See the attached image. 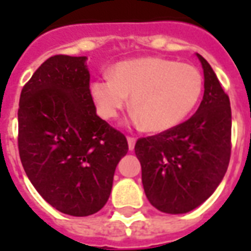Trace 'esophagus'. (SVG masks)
I'll return each instance as SVG.
<instances>
[{
  "mask_svg": "<svg viewBox=\"0 0 251 251\" xmlns=\"http://www.w3.org/2000/svg\"><path fill=\"white\" fill-rule=\"evenodd\" d=\"M127 144H129V149L133 151V149H134V145H136V138H134V137H127Z\"/></svg>",
  "mask_w": 251,
  "mask_h": 251,
  "instance_id": "esophagus-1",
  "label": "esophagus"
}]
</instances>
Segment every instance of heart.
Wrapping results in <instances>:
<instances>
[{
    "label": "heart",
    "instance_id": "obj_1",
    "mask_svg": "<svg viewBox=\"0 0 251 251\" xmlns=\"http://www.w3.org/2000/svg\"><path fill=\"white\" fill-rule=\"evenodd\" d=\"M203 90L200 71L188 63L140 57L117 63L110 76L95 79L90 94L99 115L114 120L129 103L134 122L149 131H165L183 122Z\"/></svg>",
    "mask_w": 251,
    "mask_h": 251
}]
</instances>
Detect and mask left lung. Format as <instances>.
I'll return each mask as SVG.
<instances>
[{
    "mask_svg": "<svg viewBox=\"0 0 251 251\" xmlns=\"http://www.w3.org/2000/svg\"><path fill=\"white\" fill-rule=\"evenodd\" d=\"M204 95L189 120L156 136L138 138L142 185L153 207L185 214L214 194L231 154V107L215 72L204 57Z\"/></svg>",
    "mask_w": 251,
    "mask_h": 251,
    "instance_id": "1",
    "label": "left lung"
}]
</instances>
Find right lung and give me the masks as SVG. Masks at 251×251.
I'll return each instance as SVG.
<instances>
[{
  "label": "right lung",
  "mask_w": 251,
  "mask_h": 251,
  "mask_svg": "<svg viewBox=\"0 0 251 251\" xmlns=\"http://www.w3.org/2000/svg\"><path fill=\"white\" fill-rule=\"evenodd\" d=\"M126 137L97 115L84 56L47 59L20 95L19 152L43 199L63 214L87 216L109 199Z\"/></svg>",
  "instance_id": "right-lung-1"
}]
</instances>
